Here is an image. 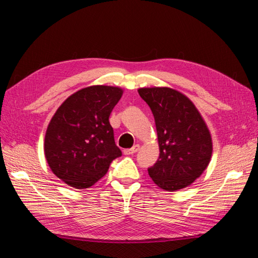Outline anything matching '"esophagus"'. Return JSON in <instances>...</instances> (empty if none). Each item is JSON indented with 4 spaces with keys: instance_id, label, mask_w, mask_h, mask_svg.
I'll list each match as a JSON object with an SVG mask.
<instances>
[{
    "instance_id": "34e87169",
    "label": "esophagus",
    "mask_w": 258,
    "mask_h": 258,
    "mask_svg": "<svg viewBox=\"0 0 258 258\" xmlns=\"http://www.w3.org/2000/svg\"><path fill=\"white\" fill-rule=\"evenodd\" d=\"M140 150V145L136 144L134 145L132 149H127V150H124V154L125 155H132V154H135L136 152H138Z\"/></svg>"
}]
</instances>
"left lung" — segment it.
Listing matches in <instances>:
<instances>
[{
  "label": "left lung",
  "mask_w": 258,
  "mask_h": 258,
  "mask_svg": "<svg viewBox=\"0 0 258 258\" xmlns=\"http://www.w3.org/2000/svg\"><path fill=\"white\" fill-rule=\"evenodd\" d=\"M139 94L154 115L160 157L150 177L168 191L187 187L210 164L213 143L205 120L188 97L169 87H143Z\"/></svg>",
  "instance_id": "obj_1"
}]
</instances>
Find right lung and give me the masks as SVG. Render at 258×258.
<instances>
[{
    "label": "right lung",
    "mask_w": 258,
    "mask_h": 258,
    "mask_svg": "<svg viewBox=\"0 0 258 258\" xmlns=\"http://www.w3.org/2000/svg\"><path fill=\"white\" fill-rule=\"evenodd\" d=\"M122 94L115 86L85 87L69 96L53 115L44 153L52 172L64 183L80 189L91 187L122 155L108 120Z\"/></svg>",
    "instance_id": "right-lung-1"
}]
</instances>
